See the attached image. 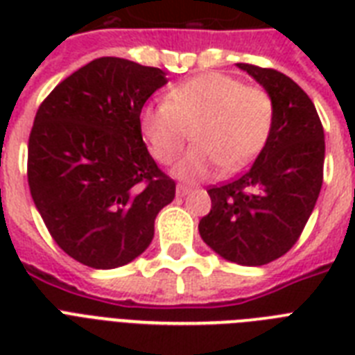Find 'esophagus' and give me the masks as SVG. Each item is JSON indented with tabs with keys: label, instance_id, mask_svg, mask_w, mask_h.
<instances>
[{
	"label": "esophagus",
	"instance_id": "34e87169",
	"mask_svg": "<svg viewBox=\"0 0 355 355\" xmlns=\"http://www.w3.org/2000/svg\"><path fill=\"white\" fill-rule=\"evenodd\" d=\"M189 191H191V188H188V186H182V184H178V186H177L178 197H184V195H188Z\"/></svg>",
	"mask_w": 355,
	"mask_h": 355
}]
</instances>
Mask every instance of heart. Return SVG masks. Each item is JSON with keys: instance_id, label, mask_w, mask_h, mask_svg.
<instances>
[{"instance_id": "b5f03b06", "label": "heart", "mask_w": 355, "mask_h": 355, "mask_svg": "<svg viewBox=\"0 0 355 355\" xmlns=\"http://www.w3.org/2000/svg\"><path fill=\"white\" fill-rule=\"evenodd\" d=\"M275 99L261 86L227 73H205L173 86L167 101L139 114V128L153 158L171 164L188 144L195 147L177 175L197 182L219 171H239L261 153L275 127Z\"/></svg>"}]
</instances>
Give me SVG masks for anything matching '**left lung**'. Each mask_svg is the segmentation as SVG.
<instances>
[{"mask_svg": "<svg viewBox=\"0 0 355 355\" xmlns=\"http://www.w3.org/2000/svg\"><path fill=\"white\" fill-rule=\"evenodd\" d=\"M275 99L276 118L247 173L208 188L211 210L200 237L228 261L258 267L298 241L319 199L324 169V128L313 101L287 75L237 64Z\"/></svg>", "mask_w": 355, "mask_h": 355, "instance_id": "obj_1", "label": "left lung"}]
</instances>
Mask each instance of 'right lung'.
<instances>
[{
	"label": "right lung",
	"mask_w": 355,
	"mask_h": 355,
	"mask_svg": "<svg viewBox=\"0 0 355 355\" xmlns=\"http://www.w3.org/2000/svg\"><path fill=\"white\" fill-rule=\"evenodd\" d=\"M166 73L118 57L92 60L53 88L29 134L27 180L58 247L94 269L138 258L175 180L145 147L139 114Z\"/></svg>",
	"instance_id": "right-lung-1"
}]
</instances>
